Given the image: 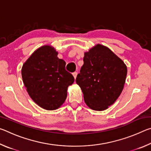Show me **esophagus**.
<instances>
[{
    "label": "esophagus",
    "mask_w": 151,
    "mask_h": 151,
    "mask_svg": "<svg viewBox=\"0 0 151 151\" xmlns=\"http://www.w3.org/2000/svg\"><path fill=\"white\" fill-rule=\"evenodd\" d=\"M73 76H74V78H75V79H76V76H77V73H76V72L73 73Z\"/></svg>",
    "instance_id": "1"
}]
</instances>
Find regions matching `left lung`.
I'll return each instance as SVG.
<instances>
[{
    "label": "left lung",
    "instance_id": "8db88e82",
    "mask_svg": "<svg viewBox=\"0 0 151 151\" xmlns=\"http://www.w3.org/2000/svg\"><path fill=\"white\" fill-rule=\"evenodd\" d=\"M83 60L76 83L89 108L104 111L114 103L123 90L127 66L110 48L100 44L85 52Z\"/></svg>",
    "mask_w": 151,
    "mask_h": 151
}]
</instances>
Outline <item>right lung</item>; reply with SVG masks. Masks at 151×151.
Here are the masks:
<instances>
[{
  "label": "right lung",
  "mask_w": 151,
  "mask_h": 151,
  "mask_svg": "<svg viewBox=\"0 0 151 151\" xmlns=\"http://www.w3.org/2000/svg\"><path fill=\"white\" fill-rule=\"evenodd\" d=\"M50 45L37 48L23 64L21 70L24 86L30 98L48 111L58 109L67 96L68 86L75 81L65 69L66 63Z\"/></svg>",
  "instance_id": "obj_1"
}]
</instances>
